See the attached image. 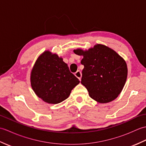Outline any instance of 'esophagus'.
I'll list each match as a JSON object with an SVG mask.
<instances>
[{"label": "esophagus", "instance_id": "obj_1", "mask_svg": "<svg viewBox=\"0 0 146 146\" xmlns=\"http://www.w3.org/2000/svg\"><path fill=\"white\" fill-rule=\"evenodd\" d=\"M75 75L77 77V78L79 79L80 81V80H81V78H82V72L80 70H78V71H76V72L75 73Z\"/></svg>", "mask_w": 146, "mask_h": 146}]
</instances>
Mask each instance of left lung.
Masks as SVG:
<instances>
[{
	"label": "left lung",
	"mask_w": 146,
	"mask_h": 146,
	"mask_svg": "<svg viewBox=\"0 0 146 146\" xmlns=\"http://www.w3.org/2000/svg\"><path fill=\"white\" fill-rule=\"evenodd\" d=\"M73 51L83 56L81 83L90 97L102 104L115 100L122 92L127 76L125 60L113 49L102 44L95 45L88 51L77 49Z\"/></svg>",
	"instance_id": "left-lung-1"
}]
</instances>
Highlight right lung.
<instances>
[{
  "instance_id": "obj_1",
  "label": "right lung",
  "mask_w": 146,
  "mask_h": 146,
  "mask_svg": "<svg viewBox=\"0 0 146 146\" xmlns=\"http://www.w3.org/2000/svg\"><path fill=\"white\" fill-rule=\"evenodd\" d=\"M79 83L63 58L49 51L39 56L31 73L34 92L48 104H56L66 100Z\"/></svg>"
}]
</instances>
